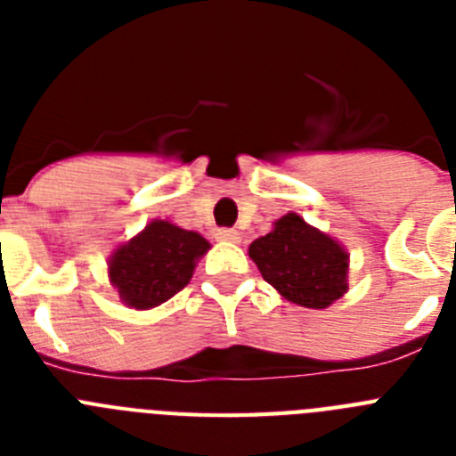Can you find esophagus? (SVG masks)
Wrapping results in <instances>:
<instances>
[{"instance_id": "esophagus-1", "label": "esophagus", "mask_w": 456, "mask_h": 456, "mask_svg": "<svg viewBox=\"0 0 456 456\" xmlns=\"http://www.w3.org/2000/svg\"><path fill=\"white\" fill-rule=\"evenodd\" d=\"M215 237L219 241H240V232L232 231V228H219V231L215 232Z\"/></svg>"}]
</instances>
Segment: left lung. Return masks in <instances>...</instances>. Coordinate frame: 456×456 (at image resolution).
<instances>
[{
	"label": "left lung",
	"instance_id": "8db88e82",
	"mask_svg": "<svg viewBox=\"0 0 456 456\" xmlns=\"http://www.w3.org/2000/svg\"><path fill=\"white\" fill-rule=\"evenodd\" d=\"M248 256L263 278L292 304L326 308L347 292V253L299 215H285L273 231L257 237Z\"/></svg>",
	"mask_w": 456,
	"mask_h": 456
}]
</instances>
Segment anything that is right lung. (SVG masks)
<instances>
[{"mask_svg":"<svg viewBox=\"0 0 456 456\" xmlns=\"http://www.w3.org/2000/svg\"><path fill=\"white\" fill-rule=\"evenodd\" d=\"M208 248L199 232L157 219L111 256L109 278L127 305L155 308L189 283L196 260Z\"/></svg>","mask_w":456,"mask_h":456,"instance_id":"right-lung-1","label":"right lung"}]
</instances>
